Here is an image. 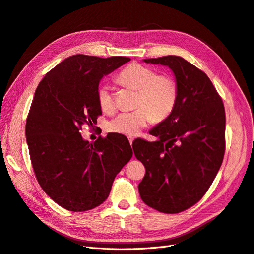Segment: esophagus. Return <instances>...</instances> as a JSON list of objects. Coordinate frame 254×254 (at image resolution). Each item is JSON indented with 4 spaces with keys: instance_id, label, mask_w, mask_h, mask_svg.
<instances>
[{
    "instance_id": "esophagus-1",
    "label": "esophagus",
    "mask_w": 254,
    "mask_h": 254,
    "mask_svg": "<svg viewBox=\"0 0 254 254\" xmlns=\"http://www.w3.org/2000/svg\"><path fill=\"white\" fill-rule=\"evenodd\" d=\"M133 139H134V138H133V137H131V136H130V137H128V140H129L130 145H132V143H133Z\"/></svg>"
}]
</instances>
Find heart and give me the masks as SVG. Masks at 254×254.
I'll list each match as a JSON object with an SVG mask.
<instances>
[{"mask_svg":"<svg viewBox=\"0 0 254 254\" xmlns=\"http://www.w3.org/2000/svg\"><path fill=\"white\" fill-rule=\"evenodd\" d=\"M119 82L137 92L135 110L122 113L108 123L110 132L134 136L152 121L166 120L174 109L178 97L176 81L167 75H158L149 66L134 64L124 68L118 76ZM98 103L105 113L116 109L114 96L106 84H100L97 89Z\"/></svg>","mask_w":254,"mask_h":254,"instance_id":"b5f03b06","label":"heart"}]
</instances>
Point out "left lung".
Segmentation results:
<instances>
[{"label": "left lung", "instance_id": "1", "mask_svg": "<svg viewBox=\"0 0 254 254\" xmlns=\"http://www.w3.org/2000/svg\"><path fill=\"white\" fill-rule=\"evenodd\" d=\"M168 65L178 97L170 116L150 131L156 141L138 139L135 157L146 174L138 185L145 203L165 214H178L205 195L225 153V109L210 79L179 56L144 59Z\"/></svg>", "mask_w": 254, "mask_h": 254}]
</instances>
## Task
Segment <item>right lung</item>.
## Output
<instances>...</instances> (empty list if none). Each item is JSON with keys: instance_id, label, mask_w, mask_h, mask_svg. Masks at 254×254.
<instances>
[{"instance_id": "right-lung-1", "label": "right lung", "mask_w": 254, "mask_h": 254, "mask_svg": "<svg viewBox=\"0 0 254 254\" xmlns=\"http://www.w3.org/2000/svg\"><path fill=\"white\" fill-rule=\"evenodd\" d=\"M130 58L67 57L40 81L26 122L30 158L39 186L70 211L93 209L109 196L117 174L132 157L126 137L109 133L94 143L80 134L102 115L97 89L103 76Z\"/></svg>"}]
</instances>
